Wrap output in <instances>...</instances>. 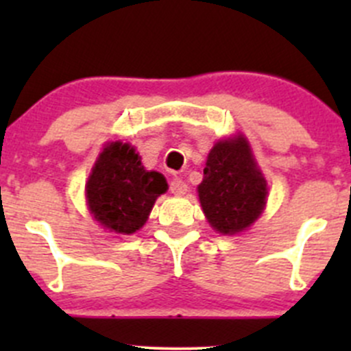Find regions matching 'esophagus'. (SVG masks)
Segmentation results:
<instances>
[{
    "label": "esophagus",
    "instance_id": "34e87169",
    "mask_svg": "<svg viewBox=\"0 0 351 351\" xmlns=\"http://www.w3.org/2000/svg\"><path fill=\"white\" fill-rule=\"evenodd\" d=\"M186 189L189 186H186V183L182 178H173L171 183H169V190H171L173 195H185Z\"/></svg>",
    "mask_w": 351,
    "mask_h": 351
}]
</instances>
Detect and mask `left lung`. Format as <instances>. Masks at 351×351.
<instances>
[{
    "label": "left lung",
    "mask_w": 351,
    "mask_h": 351,
    "mask_svg": "<svg viewBox=\"0 0 351 351\" xmlns=\"http://www.w3.org/2000/svg\"><path fill=\"white\" fill-rule=\"evenodd\" d=\"M198 198L208 224L221 234L246 231L267 205L268 186L243 134L214 144Z\"/></svg>",
    "instance_id": "8db88e82"
}]
</instances>
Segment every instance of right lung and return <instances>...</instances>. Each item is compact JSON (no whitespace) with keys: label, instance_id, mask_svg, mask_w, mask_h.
<instances>
[{"label":"right lung","instance_id":"right-lung-1","mask_svg":"<svg viewBox=\"0 0 351 351\" xmlns=\"http://www.w3.org/2000/svg\"><path fill=\"white\" fill-rule=\"evenodd\" d=\"M168 190L166 178L147 171L127 143L104 147L90 173L84 192L88 208L104 229L117 234H134L146 224L153 205Z\"/></svg>","mask_w":351,"mask_h":351}]
</instances>
